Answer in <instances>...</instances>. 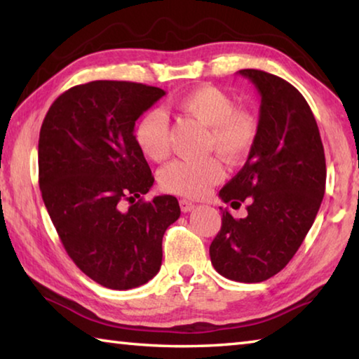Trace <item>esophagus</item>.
Returning <instances> with one entry per match:
<instances>
[{
    "instance_id": "obj_1",
    "label": "esophagus",
    "mask_w": 359,
    "mask_h": 359,
    "mask_svg": "<svg viewBox=\"0 0 359 359\" xmlns=\"http://www.w3.org/2000/svg\"><path fill=\"white\" fill-rule=\"evenodd\" d=\"M179 204H180L182 212H191L194 208H196V205H194L191 201H188V199H180Z\"/></svg>"
}]
</instances>
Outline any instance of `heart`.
Masks as SVG:
<instances>
[{
	"instance_id": "1",
	"label": "heart",
	"mask_w": 359,
	"mask_h": 359,
	"mask_svg": "<svg viewBox=\"0 0 359 359\" xmlns=\"http://www.w3.org/2000/svg\"><path fill=\"white\" fill-rule=\"evenodd\" d=\"M177 107L209 128L205 150L217 151L228 165H239L250 154L258 137V120L252 112L236 109V102L223 90L203 85L177 101ZM135 142L151 161L169 155V121L160 109L144 112L135 125ZM224 171L217 158L201 161H172L161 169L160 187L168 193L187 198H201L212 185L223 179Z\"/></svg>"
}]
</instances>
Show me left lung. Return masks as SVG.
I'll return each mask as SVG.
<instances>
[{
	"instance_id": "8db88e82",
	"label": "left lung",
	"mask_w": 359,
	"mask_h": 359,
	"mask_svg": "<svg viewBox=\"0 0 359 359\" xmlns=\"http://www.w3.org/2000/svg\"><path fill=\"white\" fill-rule=\"evenodd\" d=\"M261 96L258 137L244 168L220 190L223 203L247 201V217L222 209L209 253L229 280L257 283L294 257L325 196L326 161L320 131L304 96L269 72L241 69Z\"/></svg>"
}]
</instances>
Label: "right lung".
I'll return each instance as SVG.
<instances>
[{
    "label": "right lung",
    "mask_w": 359,
    "mask_h": 359,
    "mask_svg": "<svg viewBox=\"0 0 359 359\" xmlns=\"http://www.w3.org/2000/svg\"><path fill=\"white\" fill-rule=\"evenodd\" d=\"M165 95L144 83L93 81L60 95L42 121L46 209L69 258L106 288L154 278L165 231L180 217L171 194L142 201L155 179L133 136L136 120Z\"/></svg>",
    "instance_id": "1"
}]
</instances>
